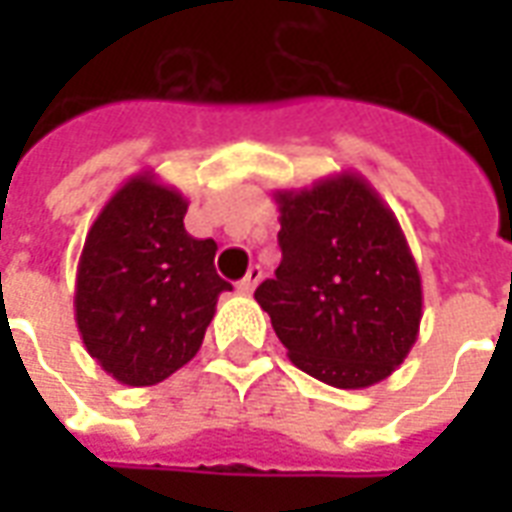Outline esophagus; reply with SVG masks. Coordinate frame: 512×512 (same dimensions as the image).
<instances>
[{
	"mask_svg": "<svg viewBox=\"0 0 512 512\" xmlns=\"http://www.w3.org/2000/svg\"><path fill=\"white\" fill-rule=\"evenodd\" d=\"M260 279H263V271H260V266H252L249 271H246V277L238 282V293L249 296V293L257 288V282H260Z\"/></svg>",
	"mask_w": 512,
	"mask_h": 512,
	"instance_id": "1",
	"label": "esophagus"
}]
</instances>
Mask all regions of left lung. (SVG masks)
<instances>
[{
    "label": "left lung",
    "mask_w": 512,
    "mask_h": 512,
    "mask_svg": "<svg viewBox=\"0 0 512 512\" xmlns=\"http://www.w3.org/2000/svg\"><path fill=\"white\" fill-rule=\"evenodd\" d=\"M274 200L282 260L255 299L290 362L337 389L389 378L422 321L417 260L392 208L351 169Z\"/></svg>",
    "instance_id": "8db88e82"
}]
</instances>
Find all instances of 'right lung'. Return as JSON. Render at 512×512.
I'll list each match as a JSON object with an SVG mask.
<instances>
[{
    "instance_id": "add662e5",
    "label": "right lung",
    "mask_w": 512,
    "mask_h": 512,
    "mask_svg": "<svg viewBox=\"0 0 512 512\" xmlns=\"http://www.w3.org/2000/svg\"><path fill=\"white\" fill-rule=\"evenodd\" d=\"M189 200L153 172L128 178L84 238L73 310L87 354L126 386H153L197 356L219 293L216 241L183 227Z\"/></svg>"
}]
</instances>
